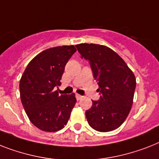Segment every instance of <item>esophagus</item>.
<instances>
[{
  "mask_svg": "<svg viewBox=\"0 0 159 159\" xmlns=\"http://www.w3.org/2000/svg\"><path fill=\"white\" fill-rule=\"evenodd\" d=\"M76 99L77 100H80L82 99V96L81 95H78V94H76Z\"/></svg>",
  "mask_w": 159,
  "mask_h": 159,
  "instance_id": "esophagus-1",
  "label": "esophagus"
}]
</instances>
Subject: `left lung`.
<instances>
[{
	"mask_svg": "<svg viewBox=\"0 0 159 159\" xmlns=\"http://www.w3.org/2000/svg\"><path fill=\"white\" fill-rule=\"evenodd\" d=\"M81 57L88 60L99 85L100 98L86 111V120L95 131L107 132L118 128L133 104L135 77L125 61L112 49L97 44L76 46Z\"/></svg>",
	"mask_w": 159,
	"mask_h": 159,
	"instance_id": "1",
	"label": "left lung"
}]
</instances>
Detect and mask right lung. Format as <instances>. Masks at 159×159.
Returning <instances> with one entry per match:
<instances>
[{
    "label": "right lung",
    "mask_w": 159,
    "mask_h": 159,
    "mask_svg": "<svg viewBox=\"0 0 159 159\" xmlns=\"http://www.w3.org/2000/svg\"><path fill=\"white\" fill-rule=\"evenodd\" d=\"M74 46L47 49L33 58L19 82L20 99L31 122L40 130L54 132L68 123L75 105V94L59 95L55 86L68 59L76 52Z\"/></svg>",
    "instance_id": "right-lung-1"
}]
</instances>
